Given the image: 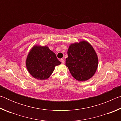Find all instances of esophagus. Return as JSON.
Returning <instances> with one entry per match:
<instances>
[{
	"label": "esophagus",
	"instance_id": "1",
	"mask_svg": "<svg viewBox=\"0 0 121 121\" xmlns=\"http://www.w3.org/2000/svg\"><path fill=\"white\" fill-rule=\"evenodd\" d=\"M60 61H61V62H62V63H65V60H64V59H61V60H60Z\"/></svg>",
	"mask_w": 121,
	"mask_h": 121
}]
</instances>
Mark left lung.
<instances>
[{
    "mask_svg": "<svg viewBox=\"0 0 121 121\" xmlns=\"http://www.w3.org/2000/svg\"><path fill=\"white\" fill-rule=\"evenodd\" d=\"M65 65L71 75L79 81H85L97 70L98 59L95 50L89 43L82 41L70 45Z\"/></svg>",
    "mask_w": 121,
    "mask_h": 121,
    "instance_id": "1",
    "label": "left lung"
}]
</instances>
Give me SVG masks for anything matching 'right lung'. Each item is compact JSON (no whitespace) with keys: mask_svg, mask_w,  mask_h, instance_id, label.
I'll return each instance as SVG.
<instances>
[{"mask_svg":"<svg viewBox=\"0 0 121 121\" xmlns=\"http://www.w3.org/2000/svg\"><path fill=\"white\" fill-rule=\"evenodd\" d=\"M60 64L56 54L46 46H34L26 60L29 73L40 80L48 78L54 71L55 66Z\"/></svg>","mask_w":121,"mask_h":121,"instance_id":"1","label":"right lung"}]
</instances>
